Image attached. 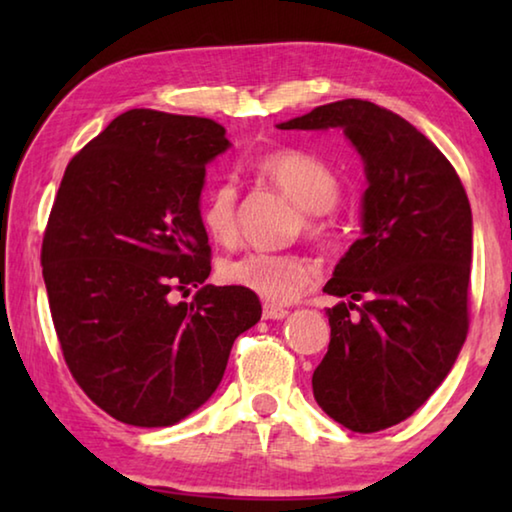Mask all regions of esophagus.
<instances>
[{"label":"esophagus","instance_id":"esophagus-1","mask_svg":"<svg viewBox=\"0 0 512 512\" xmlns=\"http://www.w3.org/2000/svg\"><path fill=\"white\" fill-rule=\"evenodd\" d=\"M289 311L284 307H275V305H264V318L266 320H282L287 318Z\"/></svg>","mask_w":512,"mask_h":512}]
</instances>
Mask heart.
Returning a JSON list of instances; mask_svg holds the SVG:
<instances>
[{
  "mask_svg": "<svg viewBox=\"0 0 512 512\" xmlns=\"http://www.w3.org/2000/svg\"><path fill=\"white\" fill-rule=\"evenodd\" d=\"M257 171L305 210L309 235H327L329 210L339 201L341 183L323 160L305 151L284 149L259 158ZM201 223L219 246L235 244L239 237V192L232 180H221L210 189L201 207ZM221 277L228 284L284 305L298 300L314 284L316 271L300 255L246 253L228 259L221 266Z\"/></svg>",
  "mask_w": 512,
  "mask_h": 512,
  "instance_id": "obj_1",
  "label": "heart"
}]
</instances>
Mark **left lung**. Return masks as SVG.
Returning <instances> with one entry per match:
<instances>
[{"mask_svg": "<svg viewBox=\"0 0 512 512\" xmlns=\"http://www.w3.org/2000/svg\"><path fill=\"white\" fill-rule=\"evenodd\" d=\"M277 128H341L361 155V237L323 289L348 300L325 311L332 339L311 386L343 427L388 429L429 400L465 343L470 201L445 155L370 101L327 103Z\"/></svg>", "mask_w": 512, "mask_h": 512, "instance_id": "1", "label": "left lung"}]
</instances>
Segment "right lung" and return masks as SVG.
<instances>
[{
    "label": "right lung",
    "instance_id": "1",
    "mask_svg": "<svg viewBox=\"0 0 512 512\" xmlns=\"http://www.w3.org/2000/svg\"><path fill=\"white\" fill-rule=\"evenodd\" d=\"M230 146L212 119L135 108L67 164L42 277L69 372L119 422L185 420L262 318L253 291L205 284V167ZM189 286L199 289L192 303L170 300Z\"/></svg>",
    "mask_w": 512,
    "mask_h": 512
}]
</instances>
